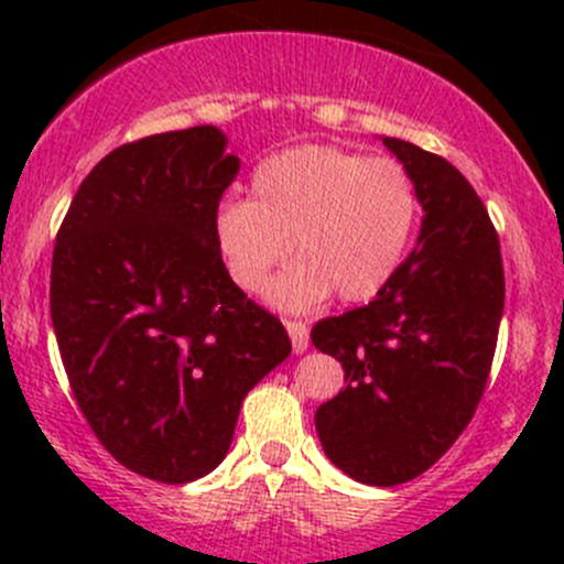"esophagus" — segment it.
<instances>
[{
  "label": "esophagus",
  "mask_w": 564,
  "mask_h": 564,
  "mask_svg": "<svg viewBox=\"0 0 564 564\" xmlns=\"http://www.w3.org/2000/svg\"><path fill=\"white\" fill-rule=\"evenodd\" d=\"M286 329H289V338H292V346L297 355H303L305 349L311 346V335H308V324L300 322V318H286Z\"/></svg>",
  "instance_id": "1"
}]
</instances>
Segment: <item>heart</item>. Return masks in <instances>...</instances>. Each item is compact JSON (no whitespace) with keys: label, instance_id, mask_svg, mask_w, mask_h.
<instances>
[{"label":"heart","instance_id":"heart-1","mask_svg":"<svg viewBox=\"0 0 564 564\" xmlns=\"http://www.w3.org/2000/svg\"><path fill=\"white\" fill-rule=\"evenodd\" d=\"M253 198H226L213 218L220 261L242 292H259L294 253L270 297L303 311L329 292L344 303L373 300L412 242L420 196L395 158H366L333 144H305L267 158Z\"/></svg>","mask_w":564,"mask_h":564}]
</instances>
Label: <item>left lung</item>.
I'll use <instances>...</instances> for the list:
<instances>
[{
	"mask_svg": "<svg viewBox=\"0 0 564 564\" xmlns=\"http://www.w3.org/2000/svg\"><path fill=\"white\" fill-rule=\"evenodd\" d=\"M417 185L420 242L362 308L314 324L344 388L316 409L324 453L366 486L409 482L464 434L486 392L505 308L499 237L445 158L384 139Z\"/></svg>",
	"mask_w": 564,
	"mask_h": 564,
	"instance_id": "obj_1",
	"label": "left lung"
}]
</instances>
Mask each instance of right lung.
Instances as JSON below:
<instances>
[{
    "label": "right lung",
    "mask_w": 564,
    "mask_h": 564,
    "mask_svg": "<svg viewBox=\"0 0 564 564\" xmlns=\"http://www.w3.org/2000/svg\"><path fill=\"white\" fill-rule=\"evenodd\" d=\"M224 147L196 124L108 152L51 259V322L84 420L124 469L169 486L224 460L250 388L292 351L215 248L240 172Z\"/></svg>",
    "instance_id": "obj_1"
}]
</instances>
